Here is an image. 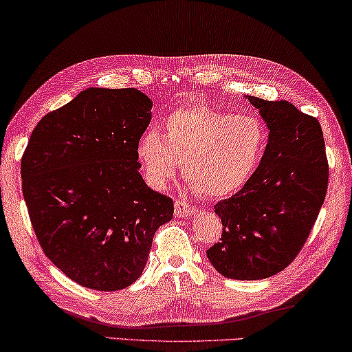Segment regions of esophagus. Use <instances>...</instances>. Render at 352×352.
Segmentation results:
<instances>
[{
	"instance_id": "1",
	"label": "esophagus",
	"mask_w": 352,
	"mask_h": 352,
	"mask_svg": "<svg viewBox=\"0 0 352 352\" xmlns=\"http://www.w3.org/2000/svg\"><path fill=\"white\" fill-rule=\"evenodd\" d=\"M195 214V206L190 204L187 199H177L175 204V215L177 218L182 217H190Z\"/></svg>"
}]
</instances>
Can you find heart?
<instances>
[{"label":"heart","instance_id":"heart-1","mask_svg":"<svg viewBox=\"0 0 352 352\" xmlns=\"http://www.w3.org/2000/svg\"><path fill=\"white\" fill-rule=\"evenodd\" d=\"M265 145L267 131L252 115L188 106L165 118L162 135L155 129L143 132L135 155L155 188H164L181 164L184 177L199 195L221 198L250 181Z\"/></svg>","mask_w":352,"mask_h":352}]
</instances>
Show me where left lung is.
Listing matches in <instances>:
<instances>
[{
    "label": "left lung",
    "mask_w": 352,
    "mask_h": 352,
    "mask_svg": "<svg viewBox=\"0 0 352 352\" xmlns=\"http://www.w3.org/2000/svg\"><path fill=\"white\" fill-rule=\"evenodd\" d=\"M246 98L267 123L268 143L243 188L215 204L223 234L206 254L224 278L258 280L289 267L306 243L329 166L318 120L289 101Z\"/></svg>",
    "instance_id": "left-lung-1"
}]
</instances>
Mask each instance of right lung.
<instances>
[{"label":"right lung","instance_id":"add662e5","mask_svg":"<svg viewBox=\"0 0 352 352\" xmlns=\"http://www.w3.org/2000/svg\"><path fill=\"white\" fill-rule=\"evenodd\" d=\"M153 101L137 89L90 87L46 113L21 159L37 240L60 272L87 289L135 282L173 199L149 188L135 155Z\"/></svg>","mask_w":352,"mask_h":352}]
</instances>
